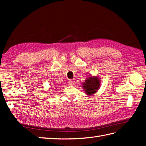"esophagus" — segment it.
I'll return each mask as SVG.
<instances>
[{
	"label": "esophagus",
	"mask_w": 146,
	"mask_h": 146,
	"mask_svg": "<svg viewBox=\"0 0 146 146\" xmlns=\"http://www.w3.org/2000/svg\"><path fill=\"white\" fill-rule=\"evenodd\" d=\"M75 80L74 79H70V80H69V84L70 85H74V83H75Z\"/></svg>",
	"instance_id": "obj_1"
}]
</instances>
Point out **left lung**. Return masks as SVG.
I'll return each instance as SVG.
<instances>
[{
  "label": "left lung",
  "mask_w": 146,
  "mask_h": 146,
  "mask_svg": "<svg viewBox=\"0 0 146 146\" xmlns=\"http://www.w3.org/2000/svg\"><path fill=\"white\" fill-rule=\"evenodd\" d=\"M100 78L98 76H90L82 84V87L87 95H92L98 91L100 86Z\"/></svg>",
  "instance_id": "obj_1"
}]
</instances>
